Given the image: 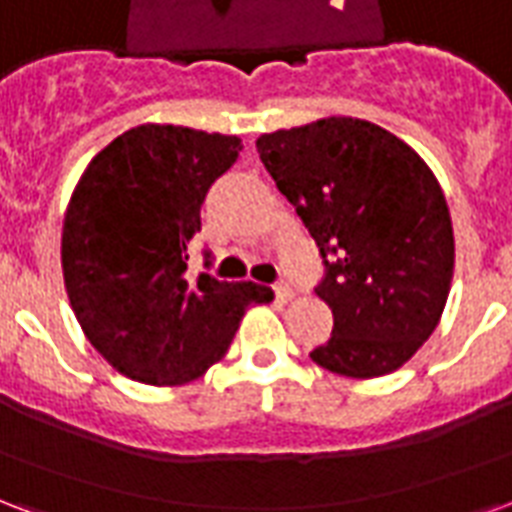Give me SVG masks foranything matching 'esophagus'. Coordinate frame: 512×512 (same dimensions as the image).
Segmentation results:
<instances>
[{
    "label": "esophagus",
    "instance_id": "esophagus-1",
    "mask_svg": "<svg viewBox=\"0 0 512 512\" xmlns=\"http://www.w3.org/2000/svg\"><path fill=\"white\" fill-rule=\"evenodd\" d=\"M275 297H278L280 302H291V299H294V291H291L288 283H278V286H275Z\"/></svg>",
    "mask_w": 512,
    "mask_h": 512
}]
</instances>
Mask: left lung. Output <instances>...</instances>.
<instances>
[{"label": "left lung", "instance_id": "1", "mask_svg": "<svg viewBox=\"0 0 512 512\" xmlns=\"http://www.w3.org/2000/svg\"><path fill=\"white\" fill-rule=\"evenodd\" d=\"M259 159L321 248L315 294L334 315L310 359L345 378L399 370L443 318L453 226L434 172L378 124L332 115L256 140Z\"/></svg>", "mask_w": 512, "mask_h": 512}]
</instances>
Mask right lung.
I'll list each match as a JSON object with an SVG mask.
<instances>
[{
    "instance_id": "obj_1",
    "label": "right lung",
    "mask_w": 512,
    "mask_h": 512,
    "mask_svg": "<svg viewBox=\"0 0 512 512\" xmlns=\"http://www.w3.org/2000/svg\"><path fill=\"white\" fill-rule=\"evenodd\" d=\"M242 151L234 134L134 126L88 161L61 229L69 305L113 370L148 386H183L221 361L245 310L272 288L188 280V240L207 188Z\"/></svg>"
}]
</instances>
